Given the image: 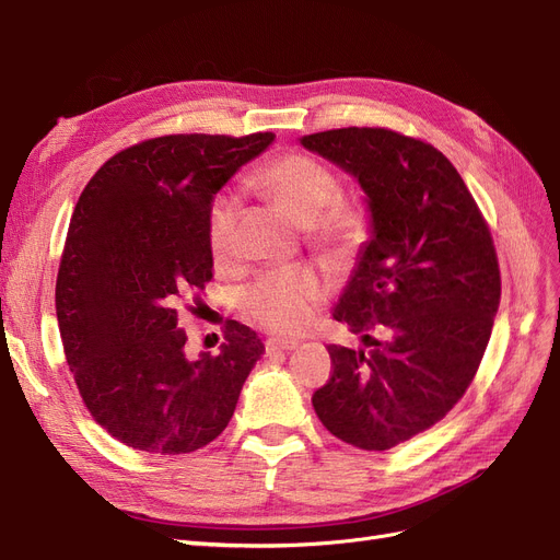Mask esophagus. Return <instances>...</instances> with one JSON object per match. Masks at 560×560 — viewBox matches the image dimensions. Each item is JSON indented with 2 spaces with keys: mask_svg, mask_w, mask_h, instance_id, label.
Wrapping results in <instances>:
<instances>
[{
  "mask_svg": "<svg viewBox=\"0 0 560 560\" xmlns=\"http://www.w3.org/2000/svg\"><path fill=\"white\" fill-rule=\"evenodd\" d=\"M294 348H299V341H282V338H268V341H266V354L290 352Z\"/></svg>",
  "mask_w": 560,
  "mask_h": 560,
  "instance_id": "obj_1",
  "label": "esophagus"
}]
</instances>
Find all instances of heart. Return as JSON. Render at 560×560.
<instances>
[{"label":"heart","mask_w":560,"mask_h":560,"mask_svg":"<svg viewBox=\"0 0 560 560\" xmlns=\"http://www.w3.org/2000/svg\"><path fill=\"white\" fill-rule=\"evenodd\" d=\"M254 182L278 206L303 224L313 247L329 254H348L366 235V210L360 200L338 196L341 184L327 163L301 151L264 163ZM238 222V198L231 191L217 194L206 217V238L212 257L224 261L233 249ZM327 296V287L311 268L268 270L243 292V311L278 336L303 334Z\"/></svg>","instance_id":"heart-1"}]
</instances>
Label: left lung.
Returning a JSON list of instances; mask_svg holds the SVG:
<instances>
[{
  "instance_id": "1",
  "label": "left lung",
  "mask_w": 560,
  "mask_h": 560,
  "mask_svg": "<svg viewBox=\"0 0 560 560\" xmlns=\"http://www.w3.org/2000/svg\"><path fill=\"white\" fill-rule=\"evenodd\" d=\"M301 144L360 179L374 222L334 308L369 350L329 346L331 374L313 406L341 442L387 451L436 425L477 376L502 292L493 235L425 140L350 126Z\"/></svg>"
}]
</instances>
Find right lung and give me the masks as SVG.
Listing matches in <instances>:
<instances>
[{
    "label": "right lung",
    "mask_w": 560,
    "mask_h": 560,
    "mask_svg": "<svg viewBox=\"0 0 560 560\" xmlns=\"http://www.w3.org/2000/svg\"><path fill=\"white\" fill-rule=\"evenodd\" d=\"M273 132L161 135L114 154L67 229L56 313L79 395L118 442L161 455L224 432L264 343L226 322L219 354L191 360L179 306L212 280L206 217L214 194Z\"/></svg>",
    "instance_id": "obj_1"
}]
</instances>
